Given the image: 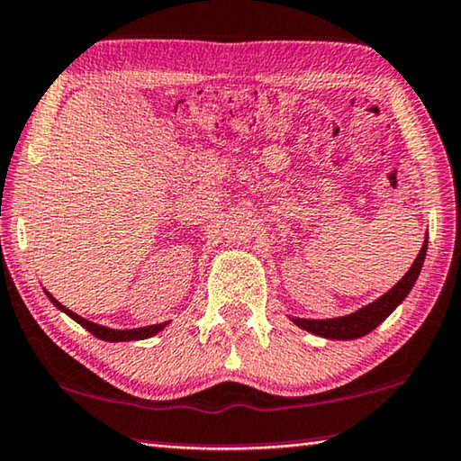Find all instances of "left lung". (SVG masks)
I'll list each match as a JSON object with an SVG mask.
<instances>
[{
  "label": "left lung",
  "mask_w": 461,
  "mask_h": 461,
  "mask_svg": "<svg viewBox=\"0 0 461 461\" xmlns=\"http://www.w3.org/2000/svg\"><path fill=\"white\" fill-rule=\"evenodd\" d=\"M427 237L422 240V247L417 255V259L412 261L411 269L402 276V280L396 285L380 296L378 300H374L372 304H367L359 311L345 314V316H337V319H322V321H314V319H298V316H290L292 322L296 327L308 330V333L319 335L324 339H337V341H349V339H359L382 324L388 316L396 311L398 304H402V300L409 296V292L412 290L414 282L420 274L422 261H425L427 255Z\"/></svg>",
  "instance_id": "8db88e82"
}]
</instances>
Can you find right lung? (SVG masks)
<instances>
[{"mask_svg":"<svg viewBox=\"0 0 461 461\" xmlns=\"http://www.w3.org/2000/svg\"><path fill=\"white\" fill-rule=\"evenodd\" d=\"M44 294H47L49 300L55 304L59 311H63L67 316H71V319L75 322H79L83 329H87L89 333H92L94 337L102 339V341H110V343H118V341H140V339H149L159 333V330H163L165 327H167V322H161V324H150V327H140V329H108V327H102V324H95L92 321L83 319V316L71 312L69 308H65L63 304H60L59 300H55V296L52 294H49L47 290H44Z\"/></svg>","mask_w":461,"mask_h":461,"instance_id":"1","label":"right lung"}]
</instances>
